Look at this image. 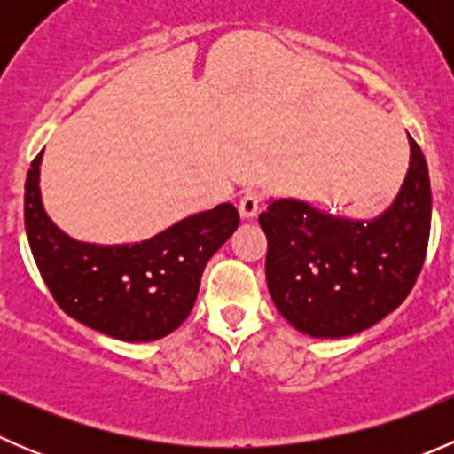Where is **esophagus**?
<instances>
[{
  "label": "esophagus",
  "mask_w": 454,
  "mask_h": 454,
  "mask_svg": "<svg viewBox=\"0 0 454 454\" xmlns=\"http://www.w3.org/2000/svg\"><path fill=\"white\" fill-rule=\"evenodd\" d=\"M261 201H263V193H261L259 189H246L244 193H241V200H239L241 217H246V219L254 217L261 208Z\"/></svg>",
  "instance_id": "1"
}]
</instances>
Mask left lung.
Masks as SVG:
<instances>
[{"label": "left lung", "mask_w": 454, "mask_h": 454, "mask_svg": "<svg viewBox=\"0 0 454 454\" xmlns=\"http://www.w3.org/2000/svg\"><path fill=\"white\" fill-rule=\"evenodd\" d=\"M411 167L400 195L371 222L327 215L296 200H274L259 215L268 237L265 281L277 309L299 332L342 338L404 303L426 259L430 180L409 136Z\"/></svg>", "instance_id": "obj_1"}]
</instances>
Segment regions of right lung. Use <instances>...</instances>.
Wrapping results in <instances>:
<instances>
[{
	"mask_svg": "<svg viewBox=\"0 0 454 454\" xmlns=\"http://www.w3.org/2000/svg\"><path fill=\"white\" fill-rule=\"evenodd\" d=\"M41 153L26 177L24 219L32 256L67 316L127 342H149L180 327L198 299L208 259L239 226L232 204L191 215L134 246L83 244L59 231L39 193Z\"/></svg>",
	"mask_w": 454,
	"mask_h": 454,
	"instance_id": "1",
	"label": "right lung"
}]
</instances>
